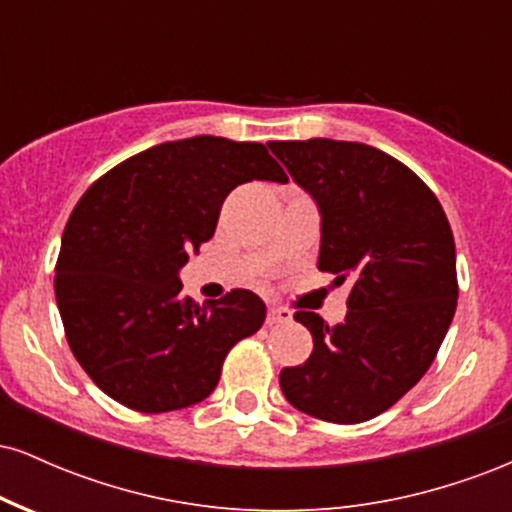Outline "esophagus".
<instances>
[{"label": "esophagus", "instance_id": "34e87169", "mask_svg": "<svg viewBox=\"0 0 512 512\" xmlns=\"http://www.w3.org/2000/svg\"><path fill=\"white\" fill-rule=\"evenodd\" d=\"M286 322H291V313L286 308H279V305H272V308L267 310V325L274 327V325H286Z\"/></svg>", "mask_w": 512, "mask_h": 512}]
</instances>
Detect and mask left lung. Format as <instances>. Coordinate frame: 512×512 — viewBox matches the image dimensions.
<instances>
[{
  "instance_id": "left-lung-1",
  "label": "left lung",
  "mask_w": 512,
  "mask_h": 512,
  "mask_svg": "<svg viewBox=\"0 0 512 512\" xmlns=\"http://www.w3.org/2000/svg\"><path fill=\"white\" fill-rule=\"evenodd\" d=\"M267 146L320 209V272L351 281L339 325L293 315L313 334V354L281 370V392L315 419L361 424L407 395L443 344L457 305L448 216L419 175L375 146Z\"/></svg>"
}]
</instances>
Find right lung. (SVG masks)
Instances as JSON below:
<instances>
[{
	"label": "right lung",
	"instance_id": "1",
	"mask_svg": "<svg viewBox=\"0 0 512 512\" xmlns=\"http://www.w3.org/2000/svg\"><path fill=\"white\" fill-rule=\"evenodd\" d=\"M250 180L289 182L267 146L223 137L156 144L93 182L62 236L55 296L76 361L144 414L192 407L223 358L262 327V298H182L180 269L214 236L223 199Z\"/></svg>",
	"mask_w": 512,
	"mask_h": 512
}]
</instances>
